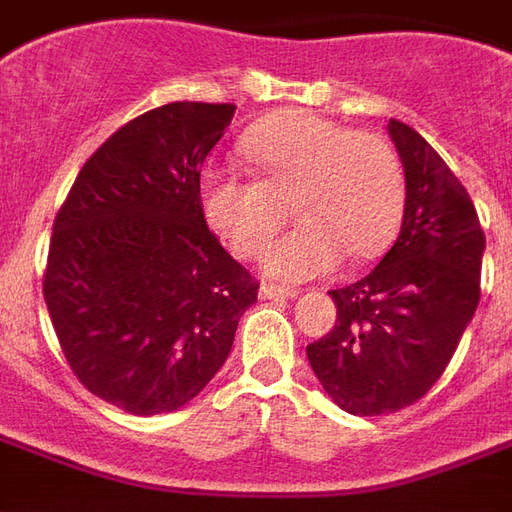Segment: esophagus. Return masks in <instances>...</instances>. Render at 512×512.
Masks as SVG:
<instances>
[{
	"instance_id": "obj_1",
	"label": "esophagus",
	"mask_w": 512,
	"mask_h": 512,
	"mask_svg": "<svg viewBox=\"0 0 512 512\" xmlns=\"http://www.w3.org/2000/svg\"><path fill=\"white\" fill-rule=\"evenodd\" d=\"M296 293H299V290L285 288V285H271V282H263V285H260V299L282 301V299H293Z\"/></svg>"
}]
</instances>
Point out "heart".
Here are the masks:
<instances>
[{"label":"heart","mask_w":512,"mask_h":512,"mask_svg":"<svg viewBox=\"0 0 512 512\" xmlns=\"http://www.w3.org/2000/svg\"><path fill=\"white\" fill-rule=\"evenodd\" d=\"M241 150L257 180L222 167H208L200 178L205 222L235 257L266 252L285 222V205L301 224L268 252L271 277H321L345 255L362 263L392 244L406 180L381 134L288 109L249 128Z\"/></svg>","instance_id":"heart-1"}]
</instances>
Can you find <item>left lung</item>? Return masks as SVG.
Instances as JSON below:
<instances>
[{
	"label": "left lung",
	"mask_w": 512,
	"mask_h": 512,
	"mask_svg": "<svg viewBox=\"0 0 512 512\" xmlns=\"http://www.w3.org/2000/svg\"><path fill=\"white\" fill-rule=\"evenodd\" d=\"M389 136L406 172L400 235L367 277L329 290L337 323L307 345L326 395L356 417L417 403L480 301L485 235L469 191L414 128L389 120Z\"/></svg>",
	"instance_id": "8db88e82"
}]
</instances>
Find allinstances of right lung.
<instances>
[{
    "instance_id": "add662e5",
    "label": "right lung",
    "mask_w": 512,
    "mask_h": 512,
    "mask_svg": "<svg viewBox=\"0 0 512 512\" xmlns=\"http://www.w3.org/2000/svg\"><path fill=\"white\" fill-rule=\"evenodd\" d=\"M233 104L175 101L117 128L54 216L43 299L93 395L150 417L216 376L257 282L208 230L200 167Z\"/></svg>"
}]
</instances>
